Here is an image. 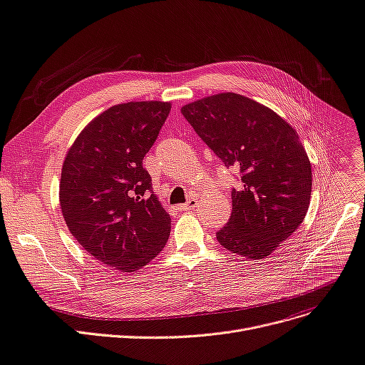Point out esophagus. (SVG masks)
I'll return each instance as SVG.
<instances>
[{
	"instance_id": "esophagus-1",
	"label": "esophagus",
	"mask_w": 365,
	"mask_h": 365,
	"mask_svg": "<svg viewBox=\"0 0 365 365\" xmlns=\"http://www.w3.org/2000/svg\"><path fill=\"white\" fill-rule=\"evenodd\" d=\"M197 205H198V200H197L195 197H191L185 204L180 205V209H182V210H194V209L197 207Z\"/></svg>"
}]
</instances>
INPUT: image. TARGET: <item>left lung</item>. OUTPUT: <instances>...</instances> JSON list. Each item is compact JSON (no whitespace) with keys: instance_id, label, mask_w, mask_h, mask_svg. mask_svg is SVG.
<instances>
[{"instance_id":"1","label":"left lung","mask_w":365,"mask_h":365,"mask_svg":"<svg viewBox=\"0 0 365 365\" xmlns=\"http://www.w3.org/2000/svg\"><path fill=\"white\" fill-rule=\"evenodd\" d=\"M198 137L242 180L217 242L261 259L301 225L312 195V167L291 125L239 93H219L182 107Z\"/></svg>"}]
</instances>
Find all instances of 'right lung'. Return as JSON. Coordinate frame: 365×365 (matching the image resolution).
Instances as JSON below:
<instances>
[{
  "instance_id": "right-lung-1",
  "label": "right lung",
  "mask_w": 365,
  "mask_h": 365,
  "mask_svg": "<svg viewBox=\"0 0 365 365\" xmlns=\"http://www.w3.org/2000/svg\"><path fill=\"white\" fill-rule=\"evenodd\" d=\"M170 103L110 107L81 133L68 150L59 185L66 224L82 247L106 265L131 273L163 250L170 215L143 168Z\"/></svg>"
}]
</instances>
